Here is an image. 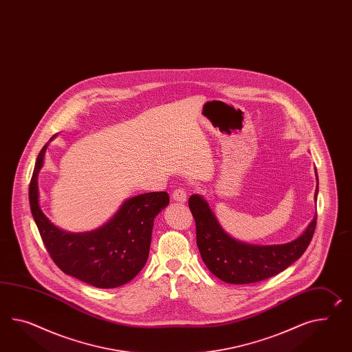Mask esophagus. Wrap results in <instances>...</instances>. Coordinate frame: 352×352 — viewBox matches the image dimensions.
Instances as JSON below:
<instances>
[{
  "label": "esophagus",
  "mask_w": 352,
  "mask_h": 352,
  "mask_svg": "<svg viewBox=\"0 0 352 352\" xmlns=\"http://www.w3.org/2000/svg\"><path fill=\"white\" fill-rule=\"evenodd\" d=\"M172 198L175 202H186L187 201V192L183 188L174 189V192L172 193Z\"/></svg>",
  "instance_id": "1"
}]
</instances>
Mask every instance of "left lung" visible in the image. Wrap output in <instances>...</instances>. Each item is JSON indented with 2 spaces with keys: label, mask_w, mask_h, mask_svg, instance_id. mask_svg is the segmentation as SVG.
<instances>
[{
  "label": "left lung",
  "mask_w": 352,
  "mask_h": 352,
  "mask_svg": "<svg viewBox=\"0 0 352 352\" xmlns=\"http://www.w3.org/2000/svg\"><path fill=\"white\" fill-rule=\"evenodd\" d=\"M317 188L314 199L318 197ZM196 221L197 247L207 268L223 283L244 285L263 281L283 272L302 256L317 225V214L296 239L285 244L258 245L234 239L223 230L212 208L201 195L189 197Z\"/></svg>",
  "instance_id": "8db88e82"
}]
</instances>
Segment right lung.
<instances>
[{
	"instance_id": "add662e5",
	"label": "right lung",
	"mask_w": 352,
	"mask_h": 352,
	"mask_svg": "<svg viewBox=\"0 0 352 352\" xmlns=\"http://www.w3.org/2000/svg\"><path fill=\"white\" fill-rule=\"evenodd\" d=\"M47 147L48 144L35 162L29 202L53 262L65 274L99 289H114L129 283L146 265L154 219L168 206V193L150 192L126 199L113 217L91 232H65L51 223L39 205L38 175Z\"/></svg>"
}]
</instances>
